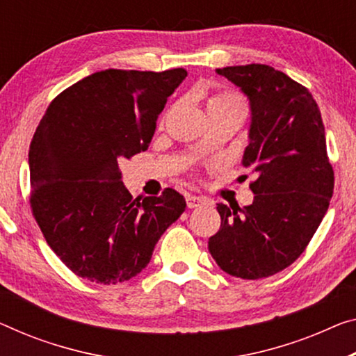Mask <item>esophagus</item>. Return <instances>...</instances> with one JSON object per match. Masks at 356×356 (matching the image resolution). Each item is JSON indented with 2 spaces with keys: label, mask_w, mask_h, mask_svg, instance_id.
Returning <instances> with one entry per match:
<instances>
[{
  "label": "esophagus",
  "mask_w": 356,
  "mask_h": 356,
  "mask_svg": "<svg viewBox=\"0 0 356 356\" xmlns=\"http://www.w3.org/2000/svg\"><path fill=\"white\" fill-rule=\"evenodd\" d=\"M207 202L204 197H199V195H194V194H186V205H188V209H199V207L205 205Z\"/></svg>",
  "instance_id": "34e87169"
}]
</instances>
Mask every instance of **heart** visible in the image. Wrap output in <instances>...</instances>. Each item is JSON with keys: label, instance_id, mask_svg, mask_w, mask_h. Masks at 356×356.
<instances>
[{"label": "heart", "instance_id": "obj_1", "mask_svg": "<svg viewBox=\"0 0 356 356\" xmlns=\"http://www.w3.org/2000/svg\"><path fill=\"white\" fill-rule=\"evenodd\" d=\"M221 106H237V108H242V100L237 95L234 94H229V92H222V94H218V95H213L209 103H207V109L210 108H221Z\"/></svg>", "mask_w": 356, "mask_h": 356}]
</instances>
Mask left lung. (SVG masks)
Returning a JSON list of instances; mask_svg holds the SVG:
<instances>
[{"mask_svg":"<svg viewBox=\"0 0 356 356\" xmlns=\"http://www.w3.org/2000/svg\"><path fill=\"white\" fill-rule=\"evenodd\" d=\"M248 97L251 122L242 165L258 178L243 209L218 204L221 227L209 251L232 277L258 280L286 269L318 229L334 189L325 125L310 92L269 65L218 68Z\"/></svg>","mask_w":356,"mask_h":356,"instance_id":"1","label":"left lung"}]
</instances>
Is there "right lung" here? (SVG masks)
Returning <instances> with one entry per match:
<instances>
[{
  "mask_svg": "<svg viewBox=\"0 0 356 356\" xmlns=\"http://www.w3.org/2000/svg\"><path fill=\"white\" fill-rule=\"evenodd\" d=\"M186 76L183 68L98 71L54 98L38 125L29 152L33 216L78 277L102 285L134 278L184 211V197L170 188L132 200L119 159L147 149Z\"/></svg>",
  "mask_w": 356,
  "mask_h": 356,
  "instance_id": "add662e5",
  "label": "right lung"
}]
</instances>
